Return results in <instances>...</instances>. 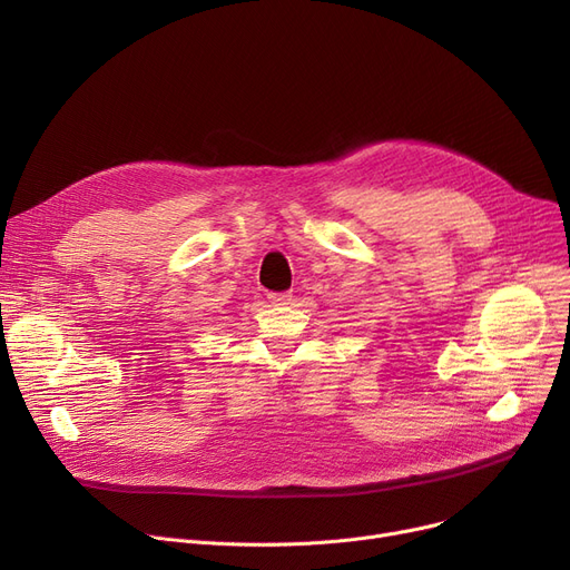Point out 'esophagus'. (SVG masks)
<instances>
[{"label": "esophagus", "instance_id": "esophagus-1", "mask_svg": "<svg viewBox=\"0 0 570 570\" xmlns=\"http://www.w3.org/2000/svg\"><path fill=\"white\" fill-rule=\"evenodd\" d=\"M291 293H269V303H273L275 307L279 305H291Z\"/></svg>", "mask_w": 570, "mask_h": 570}]
</instances>
